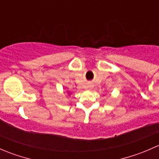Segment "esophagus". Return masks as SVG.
<instances>
[{"mask_svg": "<svg viewBox=\"0 0 159 159\" xmlns=\"http://www.w3.org/2000/svg\"><path fill=\"white\" fill-rule=\"evenodd\" d=\"M88 89H91V85H89V87H88Z\"/></svg>", "mask_w": 159, "mask_h": 159, "instance_id": "1", "label": "esophagus"}]
</instances>
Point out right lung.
<instances>
[{
	"mask_svg": "<svg viewBox=\"0 0 159 159\" xmlns=\"http://www.w3.org/2000/svg\"><path fill=\"white\" fill-rule=\"evenodd\" d=\"M68 94V95H70V93H69V92H67Z\"/></svg>",
	"mask_w": 159,
	"mask_h": 159,
	"instance_id": "right-lung-1",
	"label": "right lung"
}]
</instances>
